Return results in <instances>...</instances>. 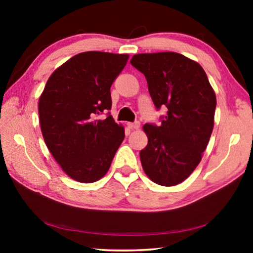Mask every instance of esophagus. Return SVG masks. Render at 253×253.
<instances>
[{"label":"esophagus","mask_w":253,"mask_h":253,"mask_svg":"<svg viewBox=\"0 0 253 253\" xmlns=\"http://www.w3.org/2000/svg\"><path fill=\"white\" fill-rule=\"evenodd\" d=\"M127 126L130 127V129H139L140 127V123L136 121V122H130L127 123Z\"/></svg>","instance_id":"esophagus-1"}]
</instances>
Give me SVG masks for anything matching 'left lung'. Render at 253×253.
I'll use <instances>...</instances> for the list:
<instances>
[{"label": "left lung", "mask_w": 253, "mask_h": 253, "mask_svg": "<svg viewBox=\"0 0 253 253\" xmlns=\"http://www.w3.org/2000/svg\"><path fill=\"white\" fill-rule=\"evenodd\" d=\"M155 108L167 107L161 124L146 123L148 143L140 151L143 169L154 183L172 186L191 175L202 160L214 126L216 98L204 69L174 51L133 55Z\"/></svg>", "instance_id": "left-lung-1"}]
</instances>
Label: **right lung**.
<instances>
[{
    "label": "right lung",
    "mask_w": 253,
    "mask_h": 253,
    "mask_svg": "<svg viewBox=\"0 0 253 253\" xmlns=\"http://www.w3.org/2000/svg\"><path fill=\"white\" fill-rule=\"evenodd\" d=\"M129 55L85 51L55 70L39 99L44 143L69 177L96 182L108 171L124 139V127L108 113L110 86Z\"/></svg>",
    "instance_id": "1"
}]
</instances>
